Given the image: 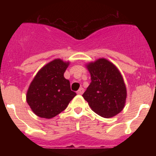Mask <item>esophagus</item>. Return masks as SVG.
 <instances>
[{
	"label": "esophagus",
	"instance_id": "obj_1",
	"mask_svg": "<svg viewBox=\"0 0 156 156\" xmlns=\"http://www.w3.org/2000/svg\"><path fill=\"white\" fill-rule=\"evenodd\" d=\"M83 92H84V90H83V87H80L79 90H77V94H83Z\"/></svg>",
	"mask_w": 156,
	"mask_h": 156
}]
</instances>
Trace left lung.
I'll use <instances>...</instances> for the list:
<instances>
[{"mask_svg":"<svg viewBox=\"0 0 156 156\" xmlns=\"http://www.w3.org/2000/svg\"><path fill=\"white\" fill-rule=\"evenodd\" d=\"M90 74V85L83 97L95 113L105 118L119 114L125 106L126 88L120 72L105 58L86 65Z\"/></svg>","mask_w":156,"mask_h":156,"instance_id":"8db88e82","label":"left lung"}]
</instances>
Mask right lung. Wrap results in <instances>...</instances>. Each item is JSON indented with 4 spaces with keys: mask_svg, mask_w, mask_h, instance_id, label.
I'll list each match as a JSON object with an SVG mask.
<instances>
[{
    "mask_svg": "<svg viewBox=\"0 0 156 156\" xmlns=\"http://www.w3.org/2000/svg\"><path fill=\"white\" fill-rule=\"evenodd\" d=\"M69 65V62L55 59L42 67L31 82L27 101L37 116L46 119L56 116L76 95L70 89L69 81L64 77Z\"/></svg>",
    "mask_w": 156,
    "mask_h": 156,
    "instance_id": "right-lung-1",
    "label": "right lung"
}]
</instances>
